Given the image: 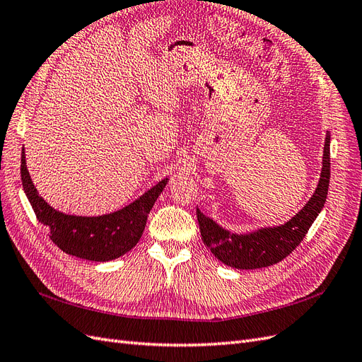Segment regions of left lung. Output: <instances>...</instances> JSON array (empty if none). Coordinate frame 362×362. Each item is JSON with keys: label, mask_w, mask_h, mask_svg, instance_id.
Wrapping results in <instances>:
<instances>
[{"label": "left lung", "mask_w": 362, "mask_h": 362, "mask_svg": "<svg viewBox=\"0 0 362 362\" xmlns=\"http://www.w3.org/2000/svg\"><path fill=\"white\" fill-rule=\"evenodd\" d=\"M329 139L327 134L322 175L315 193L308 204L286 225L264 228L247 235H237L214 223L211 218L205 217L199 211V208H196L204 245L211 249L217 259L235 269H259L276 264L300 245L326 202L331 178Z\"/></svg>", "instance_id": "obj_1"}]
</instances>
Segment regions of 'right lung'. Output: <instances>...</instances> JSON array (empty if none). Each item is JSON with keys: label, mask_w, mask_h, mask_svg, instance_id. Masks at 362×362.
Masks as SVG:
<instances>
[{"label": "right lung", "mask_w": 362, "mask_h": 362, "mask_svg": "<svg viewBox=\"0 0 362 362\" xmlns=\"http://www.w3.org/2000/svg\"><path fill=\"white\" fill-rule=\"evenodd\" d=\"M21 180L37 221L48 228L52 243L69 255L90 261L119 258L137 245L151 208L168 182V180L160 181L136 202L116 213L81 217L59 213L40 198L27 170L24 149L21 156Z\"/></svg>", "instance_id": "add662e5"}]
</instances>
